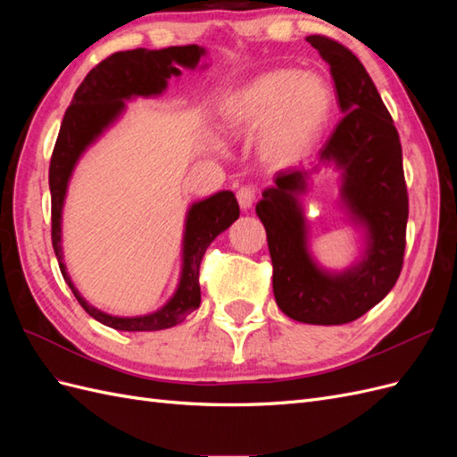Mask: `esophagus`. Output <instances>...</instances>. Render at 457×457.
Here are the masks:
<instances>
[{"label": "esophagus", "mask_w": 457, "mask_h": 457, "mask_svg": "<svg viewBox=\"0 0 457 457\" xmlns=\"http://www.w3.org/2000/svg\"><path fill=\"white\" fill-rule=\"evenodd\" d=\"M237 198H238V204L242 210H250L257 198V188L255 187H240V190L237 192Z\"/></svg>", "instance_id": "1"}]
</instances>
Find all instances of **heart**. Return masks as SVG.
<instances>
[{
    "instance_id": "1",
    "label": "heart",
    "mask_w": 457,
    "mask_h": 457,
    "mask_svg": "<svg viewBox=\"0 0 457 457\" xmlns=\"http://www.w3.org/2000/svg\"><path fill=\"white\" fill-rule=\"evenodd\" d=\"M331 112L326 81L312 74L278 71L240 89L225 106L237 133L261 131L259 154L272 168L294 163L312 146Z\"/></svg>"
}]
</instances>
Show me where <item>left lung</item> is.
Masks as SVG:
<instances>
[{"instance_id": "1", "label": "left lung", "mask_w": 457, "mask_h": 457, "mask_svg": "<svg viewBox=\"0 0 457 457\" xmlns=\"http://www.w3.org/2000/svg\"><path fill=\"white\" fill-rule=\"evenodd\" d=\"M307 41L329 64L345 114L318 154L320 163L341 171V200L364 228L366 250L343 272L316 265L299 202L311 170L276 173L255 212L267 230L276 305L297 322L336 326L361 318L396 284L406 250L408 192L398 131L364 64L336 39Z\"/></svg>"}]
</instances>
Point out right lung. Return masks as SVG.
I'll use <instances>...</instances> for the list:
<instances>
[{"label": "right lung", "mask_w": 457, "mask_h": 457, "mask_svg": "<svg viewBox=\"0 0 457 457\" xmlns=\"http://www.w3.org/2000/svg\"><path fill=\"white\" fill-rule=\"evenodd\" d=\"M205 54L204 47L181 46L168 49H131L110 54L96 64L74 93L72 104L66 108L57 143L49 165L51 190V240L59 259L62 278L71 286L78 303L101 324L120 331H156L177 326L200 307V262L220 232L240 217V207L230 190L190 205L183 238V269L173 297L154 312L145 316L121 318L91 307L74 287L66 272L61 245V219L66 188L79 156L93 145L103 131L112 126L133 96L160 95L168 87L171 76H181L179 66L196 68Z\"/></svg>", "instance_id": "1"}]
</instances>
